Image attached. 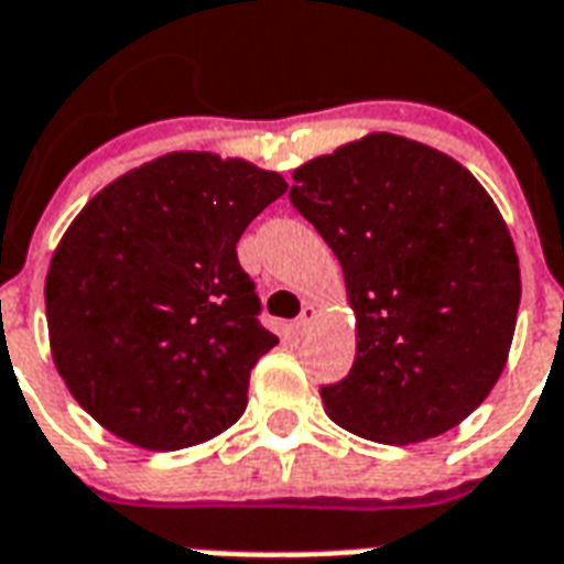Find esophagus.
Listing matches in <instances>:
<instances>
[{
	"mask_svg": "<svg viewBox=\"0 0 564 564\" xmlns=\"http://www.w3.org/2000/svg\"><path fill=\"white\" fill-rule=\"evenodd\" d=\"M314 317H317V312H314V305H305V308H303V314H300V317H296V321H294V329H296V335H305V332L312 329Z\"/></svg>",
	"mask_w": 564,
	"mask_h": 564,
	"instance_id": "1",
	"label": "esophagus"
}]
</instances>
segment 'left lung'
<instances>
[{"instance_id": "8db88e82", "label": "left lung", "mask_w": 564, "mask_h": 564, "mask_svg": "<svg viewBox=\"0 0 564 564\" xmlns=\"http://www.w3.org/2000/svg\"><path fill=\"white\" fill-rule=\"evenodd\" d=\"M291 203L338 256L356 361L323 386L338 426L382 444L435 438L495 388L521 268L486 187L444 152L377 132L294 170Z\"/></svg>"}]
</instances>
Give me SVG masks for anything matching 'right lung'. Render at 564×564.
I'll return each mask as SVG.
<instances>
[{"label": "right lung", "mask_w": 564, "mask_h": 564, "mask_svg": "<svg viewBox=\"0 0 564 564\" xmlns=\"http://www.w3.org/2000/svg\"><path fill=\"white\" fill-rule=\"evenodd\" d=\"M285 178L212 152H170L82 208L46 273L52 359L90 417L147 449H182L247 409L261 326L238 261Z\"/></svg>", "instance_id": "1"}]
</instances>
